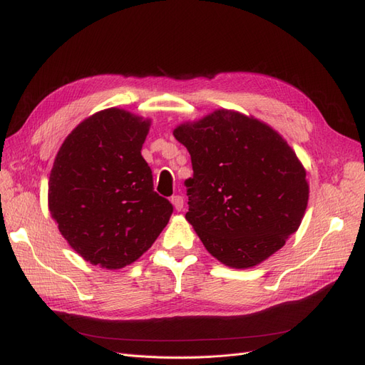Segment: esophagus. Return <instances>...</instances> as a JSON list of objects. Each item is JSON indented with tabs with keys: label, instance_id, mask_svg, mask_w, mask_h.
I'll return each instance as SVG.
<instances>
[{
	"label": "esophagus",
	"instance_id": "1",
	"mask_svg": "<svg viewBox=\"0 0 365 365\" xmlns=\"http://www.w3.org/2000/svg\"><path fill=\"white\" fill-rule=\"evenodd\" d=\"M170 202H172V205L175 207L176 212H181L182 207H184V200H182V196H180V195L172 196V197H170Z\"/></svg>",
	"mask_w": 365,
	"mask_h": 365
}]
</instances>
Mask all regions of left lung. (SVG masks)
<instances>
[{
    "instance_id": "8db88e82",
    "label": "left lung",
    "mask_w": 365,
    "mask_h": 365,
    "mask_svg": "<svg viewBox=\"0 0 365 365\" xmlns=\"http://www.w3.org/2000/svg\"><path fill=\"white\" fill-rule=\"evenodd\" d=\"M192 157L189 212L205 250L230 268L267 260L304 216L306 170L286 140L263 121L230 109L173 130Z\"/></svg>"
}]
</instances>
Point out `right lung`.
Listing matches in <instances>:
<instances>
[{
	"instance_id": "obj_1",
	"label": "right lung",
	"mask_w": 365,
	"mask_h": 365,
	"mask_svg": "<svg viewBox=\"0 0 365 365\" xmlns=\"http://www.w3.org/2000/svg\"><path fill=\"white\" fill-rule=\"evenodd\" d=\"M150 120L108 108L65 138L48 181V210L83 260L120 269L146 252L173 212L141 157Z\"/></svg>"
}]
</instances>
